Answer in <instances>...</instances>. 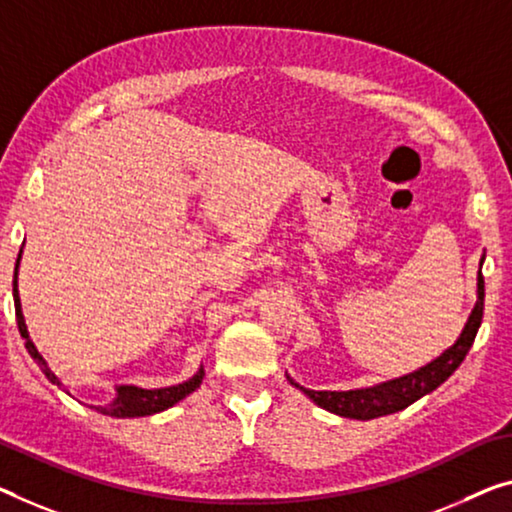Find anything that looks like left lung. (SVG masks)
<instances>
[{"label":"left lung","mask_w":512,"mask_h":512,"mask_svg":"<svg viewBox=\"0 0 512 512\" xmlns=\"http://www.w3.org/2000/svg\"><path fill=\"white\" fill-rule=\"evenodd\" d=\"M483 262L485 255L480 257V269H478V282H476V305L471 310V315L464 324L462 333L457 335V340L451 347L444 349L437 358H432L430 363H425L423 368H418L409 375L381 381L375 386L354 388V391H310L287 375V381L292 386L299 388L303 395L322 407L331 411L335 416L356 418V421H370V418L388 416L395 411L407 409L409 404L421 400L423 395L432 393L434 388H439L444 381L460 368L464 356L469 354L471 345H474L476 333L483 322V301H485V282H483Z\"/></svg>","instance_id":"left-lung-1"}]
</instances>
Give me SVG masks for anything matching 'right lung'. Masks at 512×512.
<instances>
[{"instance_id": "right-lung-1", "label": "right lung", "mask_w": 512, "mask_h": 512, "mask_svg": "<svg viewBox=\"0 0 512 512\" xmlns=\"http://www.w3.org/2000/svg\"><path fill=\"white\" fill-rule=\"evenodd\" d=\"M20 259H22V250L18 255V262H15V271H13V301H15V322H18V331L22 335V340H25V349L29 352V356L34 358L38 368L45 375V379L50 381V384H55L57 388H61L66 395H75L71 393V388H68L64 381H61L55 370L50 368L48 361L41 356L38 352L32 335L27 331V324H25V315H22V303H20V292H18V269H20ZM204 379V368L200 365V370L195 372L193 377L181 381V384H174V386H165V388H140V386H133V384H121V386H114V398L108 404H89L91 409L98 411V414L103 416H112V418H137V416H151V414H158V411H165L174 407V404L181 402L183 398H188L190 393L195 391V388H200Z\"/></svg>"}]
</instances>
